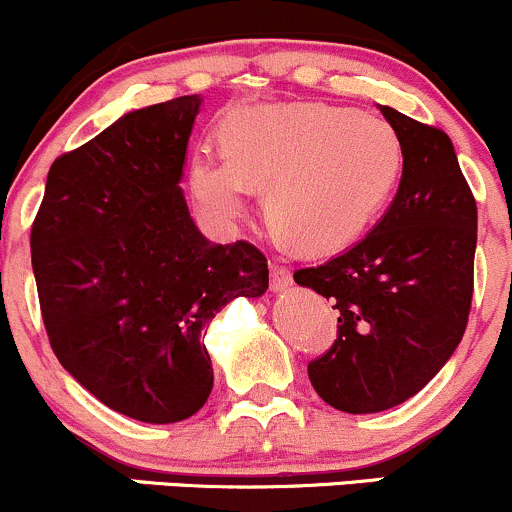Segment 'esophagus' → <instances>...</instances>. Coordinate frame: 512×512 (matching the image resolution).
<instances>
[{"mask_svg":"<svg viewBox=\"0 0 512 512\" xmlns=\"http://www.w3.org/2000/svg\"><path fill=\"white\" fill-rule=\"evenodd\" d=\"M270 274H272V279H270V287H272V292H287V289L292 287V284H294V279H292V272H289V270H284V267H279V265H272V267H270Z\"/></svg>","mask_w":512,"mask_h":512,"instance_id":"1","label":"esophagus"}]
</instances>
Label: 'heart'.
<instances>
[{"label": "heart", "instance_id": "heart-1", "mask_svg": "<svg viewBox=\"0 0 512 512\" xmlns=\"http://www.w3.org/2000/svg\"><path fill=\"white\" fill-rule=\"evenodd\" d=\"M405 149L378 117L348 107L257 105L225 120L223 147L188 166L198 213L230 233L270 186L267 213L306 250H338L375 223L400 184Z\"/></svg>", "mask_w": 512, "mask_h": 512}]
</instances>
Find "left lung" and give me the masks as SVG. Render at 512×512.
Segmentation results:
<instances>
[{"mask_svg":"<svg viewBox=\"0 0 512 512\" xmlns=\"http://www.w3.org/2000/svg\"><path fill=\"white\" fill-rule=\"evenodd\" d=\"M380 112L405 149L390 208L346 252L294 272L299 287L336 301L338 338L311 360L309 380L348 414L417 395L461 343L473 294L478 215L454 144L392 107Z\"/></svg>","mask_w":512,"mask_h":512,"instance_id":"1","label":"left lung"}]
</instances>
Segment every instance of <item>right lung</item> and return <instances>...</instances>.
I'll use <instances>...</instances> for the list:
<instances>
[{"label": "right lung", "instance_id": "add662e5", "mask_svg": "<svg viewBox=\"0 0 512 512\" xmlns=\"http://www.w3.org/2000/svg\"><path fill=\"white\" fill-rule=\"evenodd\" d=\"M201 105L184 95L132 110L53 161L31 228L56 358L102 405L149 424L206 405L203 328L270 284L257 247L213 245L188 213L179 181Z\"/></svg>", "mask_w": 512, "mask_h": 512}]
</instances>
